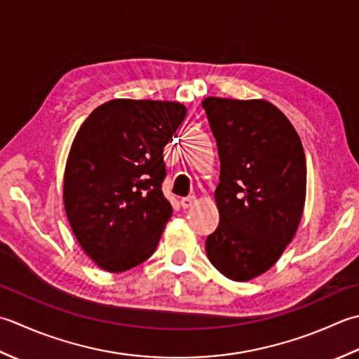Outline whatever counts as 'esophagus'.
Here are the masks:
<instances>
[{"label": "esophagus", "mask_w": 359, "mask_h": 359, "mask_svg": "<svg viewBox=\"0 0 359 359\" xmlns=\"http://www.w3.org/2000/svg\"><path fill=\"white\" fill-rule=\"evenodd\" d=\"M181 208L182 209H189V208H192L194 206V203H195V196L194 195H189V196H184V198H181Z\"/></svg>", "instance_id": "34e87169"}]
</instances>
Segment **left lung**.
<instances>
[{
    "label": "left lung",
    "instance_id": "1",
    "mask_svg": "<svg viewBox=\"0 0 359 359\" xmlns=\"http://www.w3.org/2000/svg\"><path fill=\"white\" fill-rule=\"evenodd\" d=\"M220 156V223L206 238L218 271L246 282L279 260L301 223L306 165L297 131L266 100H203Z\"/></svg>",
    "mask_w": 359,
    "mask_h": 359
}]
</instances>
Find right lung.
Here are the masks:
<instances>
[{"label":"right lung","instance_id":"1","mask_svg":"<svg viewBox=\"0 0 359 359\" xmlns=\"http://www.w3.org/2000/svg\"><path fill=\"white\" fill-rule=\"evenodd\" d=\"M187 109L178 102L114 99L88 116L71 145L63 203L94 263L122 273L155 252L172 206L163 151Z\"/></svg>","mask_w":359,"mask_h":359}]
</instances>
